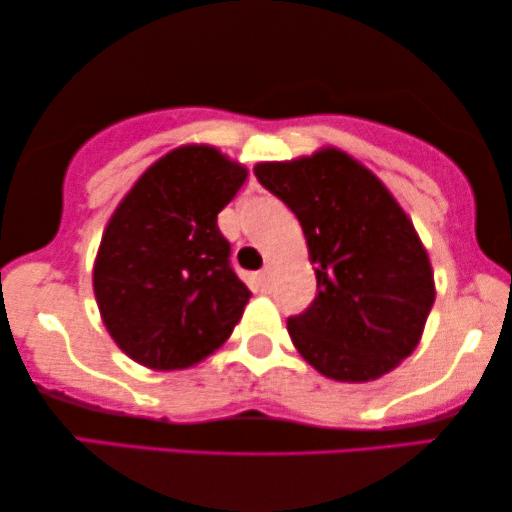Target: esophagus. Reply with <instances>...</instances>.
I'll return each instance as SVG.
<instances>
[{
    "label": "esophagus",
    "instance_id": "34e87169",
    "mask_svg": "<svg viewBox=\"0 0 512 512\" xmlns=\"http://www.w3.org/2000/svg\"><path fill=\"white\" fill-rule=\"evenodd\" d=\"M257 283H260L262 290H269L271 288V274L267 269H262L260 274H257Z\"/></svg>",
    "mask_w": 512,
    "mask_h": 512
}]
</instances>
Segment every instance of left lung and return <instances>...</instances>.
<instances>
[{
    "label": "left lung",
    "mask_w": 512,
    "mask_h": 512,
    "mask_svg": "<svg viewBox=\"0 0 512 512\" xmlns=\"http://www.w3.org/2000/svg\"><path fill=\"white\" fill-rule=\"evenodd\" d=\"M255 177L293 210L316 271L314 302L288 319L297 352L326 378L366 383L416 349L435 302L428 252L380 179L326 148Z\"/></svg>",
    "instance_id": "1"
}]
</instances>
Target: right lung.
I'll return each instance as SVG.
<instances>
[{"instance_id":"1","label":"right lung","mask_w":512,"mask_h":512,"mask_svg":"<svg viewBox=\"0 0 512 512\" xmlns=\"http://www.w3.org/2000/svg\"><path fill=\"white\" fill-rule=\"evenodd\" d=\"M245 177L215 148H177L141 174L108 222L94 295L111 338L137 364H198L241 321L252 293L231 267L217 215Z\"/></svg>"}]
</instances>
